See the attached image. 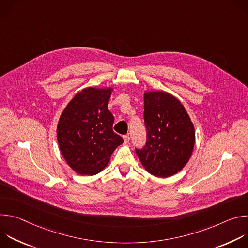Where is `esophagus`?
<instances>
[{
	"instance_id": "34e87169",
	"label": "esophagus",
	"mask_w": 248,
	"mask_h": 248,
	"mask_svg": "<svg viewBox=\"0 0 248 248\" xmlns=\"http://www.w3.org/2000/svg\"><path fill=\"white\" fill-rule=\"evenodd\" d=\"M123 137H124V143H125V144H127V143L129 142V140H130V137H129L128 135H124Z\"/></svg>"
}]
</instances>
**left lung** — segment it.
Wrapping results in <instances>:
<instances>
[{
	"label": "left lung",
	"instance_id": "left-lung-1",
	"mask_svg": "<svg viewBox=\"0 0 248 248\" xmlns=\"http://www.w3.org/2000/svg\"><path fill=\"white\" fill-rule=\"evenodd\" d=\"M144 124L146 143L135 148L141 164L159 178L180 171L195 143L194 126L183 104L167 92H145Z\"/></svg>",
	"mask_w": 248,
	"mask_h": 248
}]
</instances>
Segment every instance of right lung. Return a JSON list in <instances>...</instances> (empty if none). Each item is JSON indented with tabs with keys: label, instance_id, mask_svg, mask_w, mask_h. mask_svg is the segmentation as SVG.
<instances>
[{
	"label": "right lung",
	"instance_id": "obj_1",
	"mask_svg": "<svg viewBox=\"0 0 248 248\" xmlns=\"http://www.w3.org/2000/svg\"><path fill=\"white\" fill-rule=\"evenodd\" d=\"M112 88L88 87L78 93L61 115L57 137L68 166L79 174L100 172L124 139L113 131L108 110Z\"/></svg>",
	"mask_w": 248,
	"mask_h": 248
}]
</instances>
